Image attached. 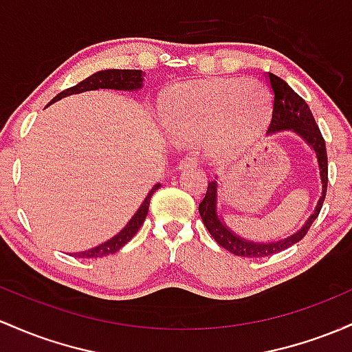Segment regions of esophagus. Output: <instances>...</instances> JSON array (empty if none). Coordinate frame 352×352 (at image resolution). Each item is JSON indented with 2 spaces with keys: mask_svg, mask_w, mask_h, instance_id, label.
<instances>
[{
  "mask_svg": "<svg viewBox=\"0 0 352 352\" xmlns=\"http://www.w3.org/2000/svg\"><path fill=\"white\" fill-rule=\"evenodd\" d=\"M199 165V158L195 155H185L182 160L179 162V170H188V168H194Z\"/></svg>",
  "mask_w": 352,
  "mask_h": 352,
  "instance_id": "34e87169",
  "label": "esophagus"
}]
</instances>
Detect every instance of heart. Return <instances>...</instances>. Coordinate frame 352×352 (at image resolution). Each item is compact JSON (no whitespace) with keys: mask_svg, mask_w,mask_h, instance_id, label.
Returning a JSON list of instances; mask_svg holds the SVG:
<instances>
[{"mask_svg":"<svg viewBox=\"0 0 352 352\" xmlns=\"http://www.w3.org/2000/svg\"><path fill=\"white\" fill-rule=\"evenodd\" d=\"M269 100L254 80L215 78L180 85L165 96L164 129L179 138L207 133L214 148L244 145L264 123Z\"/></svg>","mask_w":352,"mask_h":352,"instance_id":"obj_1","label":"heart"}]
</instances>
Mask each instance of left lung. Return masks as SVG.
<instances>
[{
	"label": "left lung",
	"instance_id": "left-lung-1",
	"mask_svg": "<svg viewBox=\"0 0 352 352\" xmlns=\"http://www.w3.org/2000/svg\"><path fill=\"white\" fill-rule=\"evenodd\" d=\"M267 83L270 85V90H272V113H270L267 133H276L280 132V130H292L314 150L316 157H318L322 194H320L318 206L314 208V214H311V217L306 220V223L296 234L274 242H254L247 241L244 237H239L237 234H234L226 226V222H223L217 212V180H210L206 197L199 204L200 217H202L204 226L207 227V230L219 245L232 252L234 256L241 257H267L297 244L307 234L312 222L318 219L327 190L326 142H324L318 123L312 117L311 108L283 78L276 76L274 73H267Z\"/></svg>",
	"mask_w": 352,
	"mask_h": 352
}]
</instances>
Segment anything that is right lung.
Here are the masks:
<instances>
[{
    "label": "right lung",
    "mask_w": 352,
    "mask_h": 352,
    "mask_svg": "<svg viewBox=\"0 0 352 352\" xmlns=\"http://www.w3.org/2000/svg\"><path fill=\"white\" fill-rule=\"evenodd\" d=\"M144 75L145 73H142V69H102V72H96L91 76H88V78H85L83 82L75 85V87L67 88L65 91L58 94L50 103L65 98V96L68 95H76V94H82V91L98 90V88H110V90H125V91L140 90V88L144 87ZM158 187H160V184L153 185L152 190L146 194L145 200L142 202V206L138 207V210L135 212L133 217L130 219V222L126 223V226L123 227L117 235L108 239V241L103 242V244L94 247V249L83 250V252H75L72 254V256L80 257V258H94V257H105V256H110V254L118 252V250L122 249V247L125 245L142 227L146 214H148L150 199H152L153 192H155Z\"/></svg>",
    "instance_id": "right-lung-1"
}]
</instances>
